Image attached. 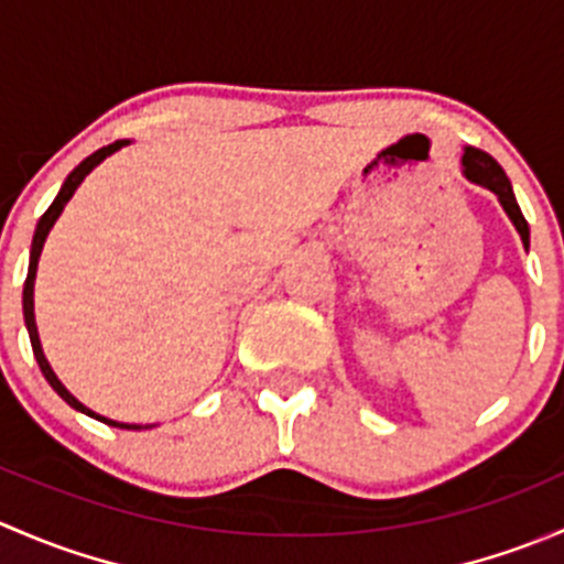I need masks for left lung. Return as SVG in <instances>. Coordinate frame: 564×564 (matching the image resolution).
<instances>
[{
  "instance_id": "8db88e82",
  "label": "left lung",
  "mask_w": 564,
  "mask_h": 564,
  "mask_svg": "<svg viewBox=\"0 0 564 564\" xmlns=\"http://www.w3.org/2000/svg\"><path fill=\"white\" fill-rule=\"evenodd\" d=\"M460 174H464L469 182H475V185L491 191L494 196L499 198L502 209L508 213L510 224H513L516 231L521 235V242H524V248H529V226L524 215H521L513 185H510V180L505 176L502 166H499L488 152L475 150V147H464V155H460Z\"/></svg>"
}]
</instances>
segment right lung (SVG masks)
Here are the masks:
<instances>
[{
    "label": "right lung",
    "instance_id": "add662e5",
    "mask_svg": "<svg viewBox=\"0 0 564 564\" xmlns=\"http://www.w3.org/2000/svg\"><path fill=\"white\" fill-rule=\"evenodd\" d=\"M128 144H130V139H119V141H113V144H108V147H100V150H98V152H93V155H89V158H84V161L78 163V166L73 169L70 174H67V180L62 182L59 193H56V198H54V202H51V207L45 209V213H43V218L37 220V229H35V237H32V250H30V272H26V281H24V322H26V333H30V340H32V351H35V360H37L40 371H43L45 382H48L51 388L56 390V395H59L62 401H65V403H70V406L76 409V412L87 414V417H95V420H100V423H106V425H113V429H124V431H141V429H152V425L117 423V420H111V417H104V414H98V412H93V409H89V406H84V403L78 401V398L73 395V392L67 390L65 384L59 382V377H56V373H54V368H51V362L45 360V355H43V346H40L37 324H35V278H37V261H40V253H43L45 237H48V231L54 229L56 218H59V215H62V209H65V204L70 202V198H73V193H76V187L82 185V182H84V176H87L89 172H93L95 166H100V163H104L108 155H113V152H119V150H122V147H128Z\"/></svg>",
    "mask_w": 564,
    "mask_h": 564
}]
</instances>
